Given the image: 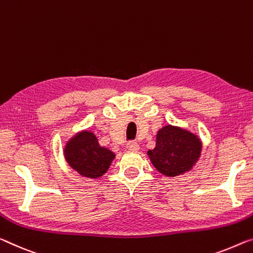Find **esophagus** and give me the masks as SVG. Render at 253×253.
Segmentation results:
<instances>
[{"label":"esophagus","instance_id":"esophagus-1","mask_svg":"<svg viewBox=\"0 0 253 253\" xmlns=\"http://www.w3.org/2000/svg\"><path fill=\"white\" fill-rule=\"evenodd\" d=\"M126 149L131 151L139 150V143L137 141H129L126 143Z\"/></svg>","mask_w":253,"mask_h":253}]
</instances>
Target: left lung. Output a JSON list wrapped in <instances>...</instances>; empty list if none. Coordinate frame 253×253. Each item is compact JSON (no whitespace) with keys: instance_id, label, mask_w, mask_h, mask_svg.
Returning a JSON list of instances; mask_svg holds the SVG:
<instances>
[{"instance_id":"left-lung-1","label":"left lung","mask_w":253,"mask_h":253,"mask_svg":"<svg viewBox=\"0 0 253 253\" xmlns=\"http://www.w3.org/2000/svg\"><path fill=\"white\" fill-rule=\"evenodd\" d=\"M200 153L201 141L196 134L166 126L158 131L156 147L148 151V156L159 173L176 176L191 169Z\"/></svg>"}]
</instances>
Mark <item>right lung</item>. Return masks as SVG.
I'll use <instances>...</instances> for the list:
<instances>
[{
	"instance_id": "add662e5",
	"label": "right lung",
	"mask_w": 253,
	"mask_h": 253,
	"mask_svg": "<svg viewBox=\"0 0 253 253\" xmlns=\"http://www.w3.org/2000/svg\"><path fill=\"white\" fill-rule=\"evenodd\" d=\"M64 156L69 165L80 175L97 178L107 172L115 155L100 147L92 132L83 131L68 141Z\"/></svg>"
}]
</instances>
